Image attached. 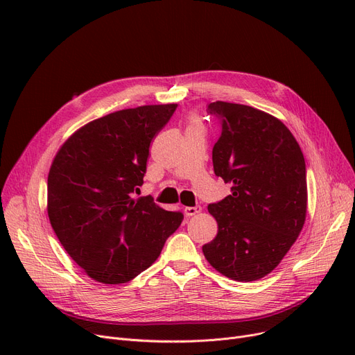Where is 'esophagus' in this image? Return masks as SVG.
I'll return each mask as SVG.
<instances>
[{
  "mask_svg": "<svg viewBox=\"0 0 355 355\" xmlns=\"http://www.w3.org/2000/svg\"><path fill=\"white\" fill-rule=\"evenodd\" d=\"M201 211V207L200 206H194V207H185L184 209V214L187 217H191V216H196Z\"/></svg>",
  "mask_w": 355,
  "mask_h": 355,
  "instance_id": "34e87169",
  "label": "esophagus"
}]
</instances>
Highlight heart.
I'll list each match as a JSON object with an SVG mask.
<instances>
[{"mask_svg": "<svg viewBox=\"0 0 355 355\" xmlns=\"http://www.w3.org/2000/svg\"><path fill=\"white\" fill-rule=\"evenodd\" d=\"M197 125H201L198 119H193V121H191V123H190V126H197Z\"/></svg>", "mask_w": 355, "mask_h": 355, "instance_id": "1", "label": "heart"}]
</instances>
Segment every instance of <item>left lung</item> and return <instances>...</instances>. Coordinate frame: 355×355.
<instances>
[{"label":"left lung","mask_w":355,"mask_h":355,"mask_svg":"<svg viewBox=\"0 0 355 355\" xmlns=\"http://www.w3.org/2000/svg\"><path fill=\"white\" fill-rule=\"evenodd\" d=\"M220 121L214 174L232 194L209 204L217 236L202 246L209 263L230 279L252 282L270 273L300 236L306 217V168L291 130L252 106L213 102Z\"/></svg>","instance_id":"obj_1"}]
</instances>
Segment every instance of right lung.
<instances>
[{"mask_svg":"<svg viewBox=\"0 0 355 355\" xmlns=\"http://www.w3.org/2000/svg\"><path fill=\"white\" fill-rule=\"evenodd\" d=\"M175 103L123 109L76 130L55 154L47 213L64 250L92 279L126 284L158 259L181 225L153 197L132 198L146 173L149 145Z\"/></svg>","mask_w":355,"mask_h":355,"instance_id":"right-lung-1","label":"right lung"}]
</instances>
